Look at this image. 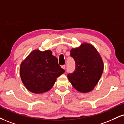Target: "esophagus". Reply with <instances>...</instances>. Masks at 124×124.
<instances>
[{"mask_svg":"<svg viewBox=\"0 0 124 124\" xmlns=\"http://www.w3.org/2000/svg\"><path fill=\"white\" fill-rule=\"evenodd\" d=\"M62 68L63 69H66V65H64L63 66H62Z\"/></svg>","mask_w":124,"mask_h":124,"instance_id":"esophagus-1","label":"esophagus"}]
</instances>
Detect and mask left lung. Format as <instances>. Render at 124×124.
I'll list each match as a JSON object with an SVG mask.
<instances>
[{
    "label": "left lung",
    "mask_w": 124,
    "mask_h": 124,
    "mask_svg": "<svg viewBox=\"0 0 124 124\" xmlns=\"http://www.w3.org/2000/svg\"><path fill=\"white\" fill-rule=\"evenodd\" d=\"M70 55L76 63L75 71L68 74L72 86L78 91L87 93L94 89L103 73L102 58L92 44L83 43L71 48Z\"/></svg>",
    "instance_id": "1"
}]
</instances>
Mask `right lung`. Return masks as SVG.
<instances>
[{
	"mask_svg": "<svg viewBox=\"0 0 124 124\" xmlns=\"http://www.w3.org/2000/svg\"><path fill=\"white\" fill-rule=\"evenodd\" d=\"M65 72L51 50L32 51L21 62L19 74L22 82L30 92L42 93L50 90L56 78Z\"/></svg>",
	"mask_w": 124,
	"mask_h": 124,
	"instance_id": "obj_1",
	"label": "right lung"
}]
</instances>
